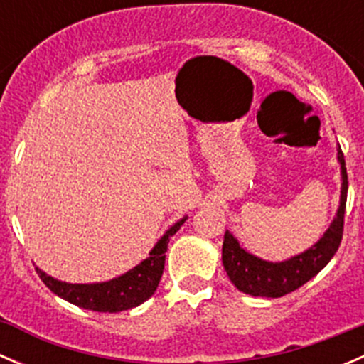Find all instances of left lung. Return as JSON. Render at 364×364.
Masks as SVG:
<instances>
[{
	"mask_svg": "<svg viewBox=\"0 0 364 364\" xmlns=\"http://www.w3.org/2000/svg\"><path fill=\"white\" fill-rule=\"evenodd\" d=\"M336 151H338V161L341 167L340 208L329 229L314 247H310L299 255L284 260V262H269V260L259 259V257L252 255L245 248H241L236 237L229 230H225L222 262L237 291L250 296L282 297L306 284L318 271L324 269L326 264L333 259L341 243V236H343L345 203H347L348 190L347 168H345V159L340 146Z\"/></svg>",
	"mask_w": 364,
	"mask_h": 364,
	"instance_id": "8db88e82",
	"label": "left lung"
}]
</instances>
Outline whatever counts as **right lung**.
<instances>
[{
	"label": "right lung",
	"mask_w": 364,
	"mask_h": 364,
	"mask_svg": "<svg viewBox=\"0 0 364 364\" xmlns=\"http://www.w3.org/2000/svg\"><path fill=\"white\" fill-rule=\"evenodd\" d=\"M185 220L186 216L176 222L160 237L159 243L149 252L148 259L137 264L134 269L127 271L124 274L112 278L109 282H102V284H67V282L49 277L38 267H36V273L54 294L63 297L65 301L75 304V306L93 311H109V314L130 310V308L139 306V304H142L146 299L155 294L156 287L160 284L161 273H164L165 252H167L168 240L178 232L179 227L185 223Z\"/></svg>",
	"instance_id": "1"
}]
</instances>
